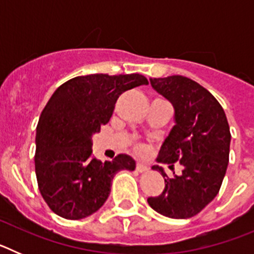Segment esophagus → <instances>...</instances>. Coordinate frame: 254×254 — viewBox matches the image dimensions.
<instances>
[{
  "label": "esophagus",
  "mask_w": 254,
  "mask_h": 254,
  "mask_svg": "<svg viewBox=\"0 0 254 254\" xmlns=\"http://www.w3.org/2000/svg\"><path fill=\"white\" fill-rule=\"evenodd\" d=\"M136 170H137V172H140V173L147 172V170H149V167H147V165H145V164L137 163V164H136Z\"/></svg>",
  "instance_id": "obj_1"
}]
</instances>
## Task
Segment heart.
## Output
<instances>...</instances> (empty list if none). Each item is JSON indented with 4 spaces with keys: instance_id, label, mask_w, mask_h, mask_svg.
Listing matches in <instances>:
<instances>
[{
    "instance_id": "obj_1",
    "label": "heart",
    "mask_w": 254,
    "mask_h": 254,
    "mask_svg": "<svg viewBox=\"0 0 254 254\" xmlns=\"http://www.w3.org/2000/svg\"><path fill=\"white\" fill-rule=\"evenodd\" d=\"M137 150H138V151H142V150H143V146H141V145H138V146H137Z\"/></svg>"
}]
</instances>
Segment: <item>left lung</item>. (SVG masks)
<instances>
[{
	"label": "left lung",
	"instance_id": "8db88e82",
	"mask_svg": "<svg viewBox=\"0 0 254 254\" xmlns=\"http://www.w3.org/2000/svg\"><path fill=\"white\" fill-rule=\"evenodd\" d=\"M151 86L174 107L176 126L165 138L159 161L183 165L181 176L165 181L163 192L149 197L156 212L172 219H188L202 211L219 193L230 149V129L225 112L215 96L198 82L181 75L150 78Z\"/></svg>",
	"mask_w": 254,
	"mask_h": 254
}]
</instances>
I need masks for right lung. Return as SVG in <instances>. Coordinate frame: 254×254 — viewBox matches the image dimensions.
Returning a JSON list of instances; mask_svg holds the SVG:
<instances>
[{
    "label": "right lung",
    "mask_w": 254,
    "mask_h": 254,
    "mask_svg": "<svg viewBox=\"0 0 254 254\" xmlns=\"http://www.w3.org/2000/svg\"><path fill=\"white\" fill-rule=\"evenodd\" d=\"M149 81L140 73H94L61 85L40 114L35 137V174L40 194L55 214L80 220L99 210L120 170H134L126 154L112 161L93 158V134L111 120L125 91Z\"/></svg>",
    "instance_id": "add662e5"
}]
</instances>
